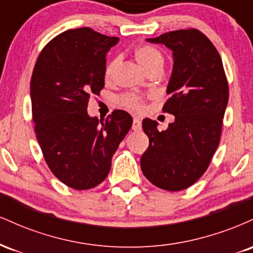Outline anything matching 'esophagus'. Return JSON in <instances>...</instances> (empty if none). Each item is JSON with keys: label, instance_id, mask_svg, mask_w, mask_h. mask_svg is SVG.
I'll return each instance as SVG.
<instances>
[{"label": "esophagus", "instance_id": "34e87169", "mask_svg": "<svg viewBox=\"0 0 253 253\" xmlns=\"http://www.w3.org/2000/svg\"><path fill=\"white\" fill-rule=\"evenodd\" d=\"M133 130H140L141 129V121L139 119L134 118L133 119V125H132Z\"/></svg>", "mask_w": 253, "mask_h": 253}]
</instances>
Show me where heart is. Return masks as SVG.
<instances>
[{
  "instance_id": "1",
  "label": "heart",
  "mask_w": 253,
  "mask_h": 253,
  "mask_svg": "<svg viewBox=\"0 0 253 253\" xmlns=\"http://www.w3.org/2000/svg\"><path fill=\"white\" fill-rule=\"evenodd\" d=\"M135 58L139 65L146 72L150 71L151 69L155 68L157 65H163L164 62L163 54L157 50V48L149 45L139 46L135 50ZM117 65L118 58H114V59H112L107 64L106 69H104V77H106V80H110L113 77V74H114ZM121 102H123L124 106H126L127 108L132 110H140L143 108L141 100L139 97L134 96V95H126V96L121 98Z\"/></svg>"
}]
</instances>
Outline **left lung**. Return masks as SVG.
Listing matches in <instances>:
<instances>
[{
	"label": "left lung",
	"instance_id": "8db88e82",
	"mask_svg": "<svg viewBox=\"0 0 253 253\" xmlns=\"http://www.w3.org/2000/svg\"><path fill=\"white\" fill-rule=\"evenodd\" d=\"M172 51V72L164 112L175 121L159 132L144 119L149 147L141 156L143 173L156 187L178 191L190 187L210 165L221 135L228 84L219 52L197 30H181L146 39Z\"/></svg>",
	"mask_w": 253,
	"mask_h": 253
}]
</instances>
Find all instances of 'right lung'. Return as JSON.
Instances as JSON below:
<instances>
[{"label": "right lung", "mask_w": 253, "mask_h": 253, "mask_svg": "<svg viewBox=\"0 0 253 253\" xmlns=\"http://www.w3.org/2000/svg\"><path fill=\"white\" fill-rule=\"evenodd\" d=\"M119 42L82 27L63 32L43 47L31 80L37 139L53 175L76 190L94 188L108 176L119 144L132 127L125 110L106 120L86 112L104 86L106 54Z\"/></svg>", "instance_id": "1"}]
</instances>
